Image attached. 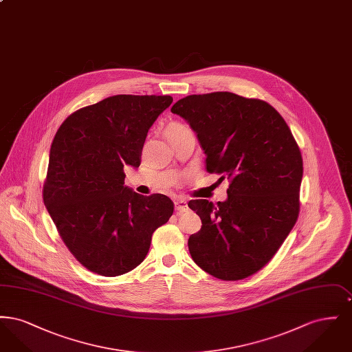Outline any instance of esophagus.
Wrapping results in <instances>:
<instances>
[{
  "mask_svg": "<svg viewBox=\"0 0 352 352\" xmlns=\"http://www.w3.org/2000/svg\"><path fill=\"white\" fill-rule=\"evenodd\" d=\"M174 206H175V211L178 214H182V212H186L188 210L187 201H184V199H177V201H174Z\"/></svg>",
  "mask_w": 352,
  "mask_h": 352,
  "instance_id": "obj_1",
  "label": "esophagus"
}]
</instances>
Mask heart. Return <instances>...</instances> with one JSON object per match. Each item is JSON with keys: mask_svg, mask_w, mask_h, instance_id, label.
<instances>
[{"mask_svg": "<svg viewBox=\"0 0 352 352\" xmlns=\"http://www.w3.org/2000/svg\"><path fill=\"white\" fill-rule=\"evenodd\" d=\"M182 129H186L182 124L173 122V124L168 125V129H166V134L171 133V132H177V131H182Z\"/></svg>", "mask_w": 352, "mask_h": 352, "instance_id": "b5f03b06", "label": "heart"}]
</instances>
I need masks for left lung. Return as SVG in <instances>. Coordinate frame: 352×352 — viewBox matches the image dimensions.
Masks as SVG:
<instances>
[{
	"mask_svg": "<svg viewBox=\"0 0 352 352\" xmlns=\"http://www.w3.org/2000/svg\"><path fill=\"white\" fill-rule=\"evenodd\" d=\"M171 112L197 133L206 170L230 181L227 201H188L201 220L190 254L219 280L247 278L268 264L298 219L301 151L283 116L260 99L190 95Z\"/></svg>",
	"mask_w": 352,
	"mask_h": 352,
	"instance_id": "1",
	"label": "left lung"
}]
</instances>
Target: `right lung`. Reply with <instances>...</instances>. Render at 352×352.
I'll list each match as a JSON object with an SVG mask.
<instances>
[{"mask_svg": "<svg viewBox=\"0 0 352 352\" xmlns=\"http://www.w3.org/2000/svg\"><path fill=\"white\" fill-rule=\"evenodd\" d=\"M173 102L155 95H116L71 113L51 144L43 201L68 251L84 268L116 277L140 265L174 203L124 186L138 168L153 122Z\"/></svg>", "mask_w": 352, "mask_h": 352, "instance_id": "1", "label": "right lung"}]
</instances>
